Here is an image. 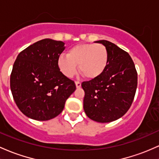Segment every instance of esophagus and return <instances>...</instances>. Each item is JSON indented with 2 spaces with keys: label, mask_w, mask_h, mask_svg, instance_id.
<instances>
[{
  "label": "esophagus",
  "mask_w": 159,
  "mask_h": 159,
  "mask_svg": "<svg viewBox=\"0 0 159 159\" xmlns=\"http://www.w3.org/2000/svg\"><path fill=\"white\" fill-rule=\"evenodd\" d=\"M75 84L77 88H80L81 87V83L80 81H75Z\"/></svg>",
  "instance_id": "1"
}]
</instances>
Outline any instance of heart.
<instances>
[{
	"label": "heart",
	"instance_id": "heart-1",
	"mask_svg": "<svg viewBox=\"0 0 159 159\" xmlns=\"http://www.w3.org/2000/svg\"><path fill=\"white\" fill-rule=\"evenodd\" d=\"M109 63V51L101 43H81L71 48L67 56L61 55L57 65L68 78L76 74L78 66L85 78L93 79L102 74Z\"/></svg>",
	"mask_w": 159,
	"mask_h": 159
}]
</instances>
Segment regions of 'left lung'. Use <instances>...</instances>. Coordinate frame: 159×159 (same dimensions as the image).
<instances>
[{
  "label": "left lung",
  "mask_w": 159,
  "mask_h": 159,
  "mask_svg": "<svg viewBox=\"0 0 159 159\" xmlns=\"http://www.w3.org/2000/svg\"><path fill=\"white\" fill-rule=\"evenodd\" d=\"M109 63L101 75L84 81V109L91 120L107 123L118 119L130 109L137 87V72L128 52L106 40Z\"/></svg>",
  "instance_id": "left-lung-1"
}]
</instances>
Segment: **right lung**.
<instances>
[{
    "label": "right lung",
    "mask_w": 159,
    "mask_h": 159,
    "mask_svg": "<svg viewBox=\"0 0 159 159\" xmlns=\"http://www.w3.org/2000/svg\"><path fill=\"white\" fill-rule=\"evenodd\" d=\"M64 44L49 38L41 40L20 52L13 64L12 94L20 110L31 119L48 121L57 117L75 90L74 81L57 65Z\"/></svg>",
    "instance_id": "add662e5"
}]
</instances>
